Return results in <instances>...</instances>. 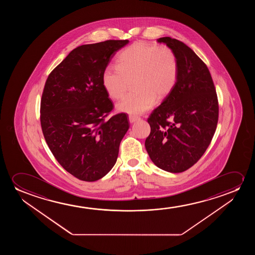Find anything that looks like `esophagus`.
Here are the masks:
<instances>
[{
  "instance_id": "obj_1",
  "label": "esophagus",
  "mask_w": 255,
  "mask_h": 255,
  "mask_svg": "<svg viewBox=\"0 0 255 255\" xmlns=\"http://www.w3.org/2000/svg\"><path fill=\"white\" fill-rule=\"evenodd\" d=\"M138 119V118L137 117H136V116H132V115H129V123L130 124H132V123L135 122V121H136Z\"/></svg>"
}]
</instances>
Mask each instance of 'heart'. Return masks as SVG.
<instances>
[{"mask_svg":"<svg viewBox=\"0 0 255 255\" xmlns=\"http://www.w3.org/2000/svg\"><path fill=\"white\" fill-rule=\"evenodd\" d=\"M177 55L167 46L136 42L120 53L118 65H109L102 75L107 94L119 100L126 94L128 78L134 77L136 90L118 105L121 112L141 114L150 109L156 98H164L173 91L178 79Z\"/></svg>","mask_w":255,"mask_h":255,"instance_id":"b5f03b06","label":"heart"}]
</instances>
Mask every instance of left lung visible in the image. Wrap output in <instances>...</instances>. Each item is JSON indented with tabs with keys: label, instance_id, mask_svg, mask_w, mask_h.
I'll return each instance as SVG.
<instances>
[{
	"label": "left lung",
	"instance_id": "8db88e82",
	"mask_svg": "<svg viewBox=\"0 0 255 255\" xmlns=\"http://www.w3.org/2000/svg\"><path fill=\"white\" fill-rule=\"evenodd\" d=\"M157 42L177 55L179 73L173 91L147 119L150 133L145 148L157 167L178 173L192 167L209 146L219 103L208 68L191 48L168 36Z\"/></svg>",
	"mask_w": 255,
	"mask_h": 255
}]
</instances>
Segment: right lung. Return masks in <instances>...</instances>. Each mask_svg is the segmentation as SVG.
Segmentation results:
<instances>
[{"label": "right lung", "instance_id": "obj_1", "mask_svg": "<svg viewBox=\"0 0 255 255\" xmlns=\"http://www.w3.org/2000/svg\"><path fill=\"white\" fill-rule=\"evenodd\" d=\"M128 40H107L74 49L47 78L40 120L46 143L68 172L83 181L105 177L117 162L129 129L126 113L113 110L102 75Z\"/></svg>", "mask_w": 255, "mask_h": 255}]
</instances>
